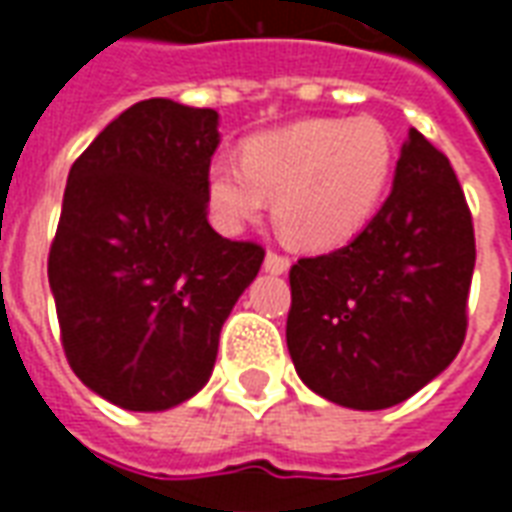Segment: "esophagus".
<instances>
[{"instance_id":"34e87169","label":"esophagus","mask_w":512,"mask_h":512,"mask_svg":"<svg viewBox=\"0 0 512 512\" xmlns=\"http://www.w3.org/2000/svg\"><path fill=\"white\" fill-rule=\"evenodd\" d=\"M263 268L271 271V274H285V271L290 268V257L279 255V252H274V249H268L266 260H263Z\"/></svg>"}]
</instances>
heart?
<instances>
[{
    "label": "heart",
    "instance_id": "obj_1",
    "mask_svg": "<svg viewBox=\"0 0 512 512\" xmlns=\"http://www.w3.org/2000/svg\"><path fill=\"white\" fill-rule=\"evenodd\" d=\"M392 167V136L376 120H301L249 139L244 161L216 158L208 200L230 230L255 222L274 200V222L290 244L329 249L373 219Z\"/></svg>",
    "mask_w": 512,
    "mask_h": 512
}]
</instances>
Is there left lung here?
I'll list each match as a JSON object with an SVG mask.
<instances>
[{"label": "left lung", "instance_id": "8db88e82", "mask_svg": "<svg viewBox=\"0 0 512 512\" xmlns=\"http://www.w3.org/2000/svg\"><path fill=\"white\" fill-rule=\"evenodd\" d=\"M474 255L455 169L411 128L392 194L365 230L290 268L285 334L301 381L359 411L419 392L461 351Z\"/></svg>", "mask_w": 512, "mask_h": 512}]
</instances>
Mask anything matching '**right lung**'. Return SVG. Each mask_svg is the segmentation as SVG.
Here are the masks:
<instances>
[{"mask_svg": "<svg viewBox=\"0 0 512 512\" xmlns=\"http://www.w3.org/2000/svg\"><path fill=\"white\" fill-rule=\"evenodd\" d=\"M219 115L150 98L73 161L49 252L62 351L84 386L164 411L211 378L219 332L266 249L208 224Z\"/></svg>", "mask_w": 512, "mask_h": 512, "instance_id": "right-lung-1", "label": "right lung"}]
</instances>
